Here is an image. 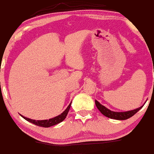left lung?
<instances>
[{"mask_svg":"<svg viewBox=\"0 0 154 154\" xmlns=\"http://www.w3.org/2000/svg\"><path fill=\"white\" fill-rule=\"evenodd\" d=\"M95 103H96V106L97 107L98 109L101 112V113H103L105 116L106 117L110 118V119H118V120H125V119H127L129 118L132 117L133 115H135L139 110L140 109L143 107L140 106L139 108L136 109L130 110V111H126V112H113V111H111L109 109H107L106 107L103 106L102 104L99 103L97 100H95Z\"/></svg>","mask_w":154,"mask_h":154,"instance_id":"left-lung-1","label":"left lung"}]
</instances>
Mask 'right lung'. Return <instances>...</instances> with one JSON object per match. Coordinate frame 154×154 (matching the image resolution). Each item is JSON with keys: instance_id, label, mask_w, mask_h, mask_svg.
I'll use <instances>...</instances> for the list:
<instances>
[{"instance_id": "add662e5", "label": "right lung", "mask_w": 154, "mask_h": 154, "mask_svg": "<svg viewBox=\"0 0 154 154\" xmlns=\"http://www.w3.org/2000/svg\"><path fill=\"white\" fill-rule=\"evenodd\" d=\"M71 104H72V103L69 105V106L66 108V109H65L63 112H62L60 115L57 116L55 117L51 118V119H45V120H35V119H29V118L24 117L23 116H22L24 119H26L27 121H28V122H30V123H33V124L36 125V126H42V127H50V126H54V125H56L58 124V123H61V122H62V121L65 119V117H66V116H67L68 112H69V109H70Z\"/></svg>"}]
</instances>
